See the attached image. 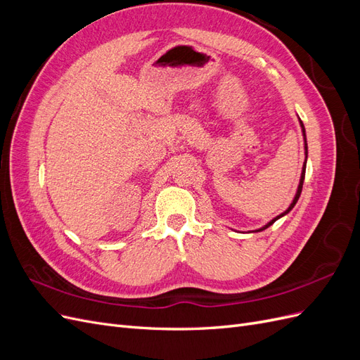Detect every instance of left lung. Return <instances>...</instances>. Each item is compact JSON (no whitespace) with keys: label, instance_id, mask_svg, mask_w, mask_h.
<instances>
[{"label":"left lung","instance_id":"1","mask_svg":"<svg viewBox=\"0 0 360 360\" xmlns=\"http://www.w3.org/2000/svg\"><path fill=\"white\" fill-rule=\"evenodd\" d=\"M300 124H302V129H303V134H304V127H303V123L300 122ZM304 148H307V155H308V147H307V141H304ZM304 169H307V162H304V165H303V171H302V177H300V184H299V189H297V193H296V197H294V200H292V202H291V205L288 207V210L287 212H284V213H282V214H279L278 217H276V219H274V221H271V222H269L264 228H261V230L259 231H263V230H266V228H269L271 224H274V222H276L278 219H279V217L281 216H284V214H287L291 209H292V207L294 205H296V202H297V200H299V197H300V193H302V186H303V180H304Z\"/></svg>","mask_w":360,"mask_h":360}]
</instances>
